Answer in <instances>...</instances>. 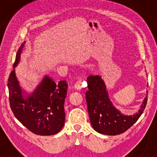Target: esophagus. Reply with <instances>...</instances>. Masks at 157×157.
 <instances>
[{"mask_svg": "<svg viewBox=\"0 0 157 157\" xmlns=\"http://www.w3.org/2000/svg\"><path fill=\"white\" fill-rule=\"evenodd\" d=\"M74 89L77 90H80L82 89V79H79L77 82L74 84Z\"/></svg>", "mask_w": 157, "mask_h": 157, "instance_id": "1", "label": "esophagus"}]
</instances>
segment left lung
<instances>
[{
  "mask_svg": "<svg viewBox=\"0 0 157 157\" xmlns=\"http://www.w3.org/2000/svg\"><path fill=\"white\" fill-rule=\"evenodd\" d=\"M87 83L89 89L86 92V99L88 112L92 127L96 132L109 136L122 134L136 123L142 114L147 105V95L138 112L124 115L113 105L101 76L91 75L87 78Z\"/></svg>",
  "mask_w": 157,
  "mask_h": 157,
  "instance_id": "left-lung-1",
  "label": "left lung"
}]
</instances>
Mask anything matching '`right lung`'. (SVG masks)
<instances>
[{
	"instance_id": "1",
	"label": "right lung",
	"mask_w": 157,
	"mask_h": 157,
	"mask_svg": "<svg viewBox=\"0 0 157 157\" xmlns=\"http://www.w3.org/2000/svg\"><path fill=\"white\" fill-rule=\"evenodd\" d=\"M25 41L16 53L13 70L8 81L10 106L16 119L33 134L50 136L59 132L65 123L64 101L67 94L66 81L56 83L45 76L34 91L28 94L22 89L15 68L21 61Z\"/></svg>"
}]
</instances>
